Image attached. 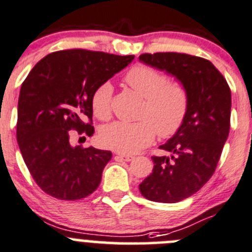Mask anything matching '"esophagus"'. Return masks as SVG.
Listing matches in <instances>:
<instances>
[{"label": "esophagus", "mask_w": 252, "mask_h": 252, "mask_svg": "<svg viewBox=\"0 0 252 252\" xmlns=\"http://www.w3.org/2000/svg\"><path fill=\"white\" fill-rule=\"evenodd\" d=\"M116 158H118V160H123V161H130V160H133L134 156L126 155V154H117Z\"/></svg>", "instance_id": "esophagus-1"}]
</instances>
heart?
Wrapping results in <instances>:
<instances>
[{
	"instance_id": "heart-1",
	"label": "heart",
	"mask_w": 252,
	"mask_h": 252,
	"mask_svg": "<svg viewBox=\"0 0 252 252\" xmlns=\"http://www.w3.org/2000/svg\"><path fill=\"white\" fill-rule=\"evenodd\" d=\"M124 81L145 101L136 123L116 122L104 126L99 141L106 148L123 154L140 151L155 139L175 135L185 122L188 112V92L178 82H168L163 72L148 66L135 65L124 76ZM113 87L103 82L91 96V108L96 118L107 121L112 114Z\"/></svg>"
}]
</instances>
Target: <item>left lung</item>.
Here are the masks:
<instances>
[{"label": "left lung", "mask_w": 252, "mask_h": 252, "mask_svg": "<svg viewBox=\"0 0 252 252\" xmlns=\"http://www.w3.org/2000/svg\"><path fill=\"white\" fill-rule=\"evenodd\" d=\"M139 60L175 76L188 92L180 130L153 156V172L139 185L149 201L176 203L198 192L212 177L230 129L231 92L209 60L181 53L141 54Z\"/></svg>", "instance_id": "8db88e82"}]
</instances>
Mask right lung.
<instances>
[{"mask_svg": "<svg viewBox=\"0 0 252 252\" xmlns=\"http://www.w3.org/2000/svg\"><path fill=\"white\" fill-rule=\"evenodd\" d=\"M133 59L84 49L55 51L22 84L17 141L32 177L49 196L76 201L99 186L112 153L72 146L71 130L92 136V94Z\"/></svg>", "mask_w": 252, "mask_h": 252, "instance_id": "obj_1", "label": "right lung"}]
</instances>
